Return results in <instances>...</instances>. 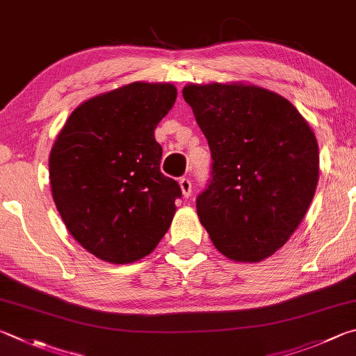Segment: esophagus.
Returning a JSON list of instances; mask_svg holds the SVG:
<instances>
[{"label":"esophagus","mask_w":356,"mask_h":356,"mask_svg":"<svg viewBox=\"0 0 356 356\" xmlns=\"http://www.w3.org/2000/svg\"><path fill=\"white\" fill-rule=\"evenodd\" d=\"M179 188H181L183 195H184L186 198L191 197V194H192V183H191L189 178H186V177L179 178Z\"/></svg>","instance_id":"1"}]
</instances>
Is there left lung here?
I'll list each match as a JSON object with an SVG mask.
<instances>
[{
  "label": "left lung",
  "mask_w": 356,
  "mask_h": 356,
  "mask_svg": "<svg viewBox=\"0 0 356 356\" xmlns=\"http://www.w3.org/2000/svg\"><path fill=\"white\" fill-rule=\"evenodd\" d=\"M183 97L211 149L197 213L217 250L258 263L300 225L319 179V148L288 99L257 86L191 84Z\"/></svg>",
  "instance_id": "1"
}]
</instances>
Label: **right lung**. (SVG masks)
Returning <instances> with one entry per match:
<instances>
[{
	"instance_id": "1",
	"label": "right lung",
	"mask_w": 356,
	"mask_h": 356,
	"mask_svg": "<svg viewBox=\"0 0 356 356\" xmlns=\"http://www.w3.org/2000/svg\"><path fill=\"white\" fill-rule=\"evenodd\" d=\"M175 99L172 84L123 86L74 109L54 142L56 208L99 259L128 264L147 257L170 227L181 188L161 172L154 128Z\"/></svg>"
}]
</instances>
